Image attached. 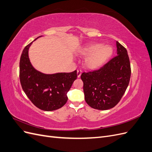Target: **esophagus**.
<instances>
[{
    "label": "esophagus",
    "mask_w": 152,
    "mask_h": 152,
    "mask_svg": "<svg viewBox=\"0 0 152 152\" xmlns=\"http://www.w3.org/2000/svg\"><path fill=\"white\" fill-rule=\"evenodd\" d=\"M81 75V70H77V77L78 78H80Z\"/></svg>",
    "instance_id": "obj_1"
}]
</instances>
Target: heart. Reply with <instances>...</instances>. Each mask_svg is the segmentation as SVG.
I'll list each match as a JSON object with an SVG mask.
<instances>
[{"instance_id": "obj_1", "label": "heart", "mask_w": 152, "mask_h": 152, "mask_svg": "<svg viewBox=\"0 0 152 152\" xmlns=\"http://www.w3.org/2000/svg\"><path fill=\"white\" fill-rule=\"evenodd\" d=\"M113 48L102 44H93L86 45L79 51L80 54L87 56L84 65L90 70H96L102 67L112 56Z\"/></svg>"}]
</instances>
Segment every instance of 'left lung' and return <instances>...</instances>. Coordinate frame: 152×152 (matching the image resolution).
Instances as JSON below:
<instances>
[{
    "mask_svg": "<svg viewBox=\"0 0 152 152\" xmlns=\"http://www.w3.org/2000/svg\"><path fill=\"white\" fill-rule=\"evenodd\" d=\"M117 56L99 70L82 73L86 103L100 110L113 108L122 98L129 83L131 65L126 49L116 42Z\"/></svg>",
    "mask_w": 152,
    "mask_h": 152,
    "instance_id": "8db88e82",
    "label": "left lung"
}]
</instances>
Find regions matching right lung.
<instances>
[{
    "instance_id": "right-lung-1",
    "label": "right lung",
    "mask_w": 152,
    "mask_h": 152,
    "mask_svg": "<svg viewBox=\"0 0 152 152\" xmlns=\"http://www.w3.org/2000/svg\"><path fill=\"white\" fill-rule=\"evenodd\" d=\"M33 42L24 48L20 58V79L22 89L37 107L44 111H53L66 103L67 93L77 79V71L45 74L37 70L28 56L29 48Z\"/></svg>"
}]
</instances>
